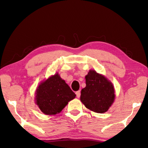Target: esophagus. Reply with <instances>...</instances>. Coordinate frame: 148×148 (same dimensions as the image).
<instances>
[{"instance_id": "1", "label": "esophagus", "mask_w": 148, "mask_h": 148, "mask_svg": "<svg viewBox=\"0 0 148 148\" xmlns=\"http://www.w3.org/2000/svg\"><path fill=\"white\" fill-rule=\"evenodd\" d=\"M76 97H77V98H79L80 95H81V93H80V91H76Z\"/></svg>"}]
</instances>
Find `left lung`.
I'll return each mask as SVG.
<instances>
[{
  "label": "left lung",
  "mask_w": 148,
  "mask_h": 148,
  "mask_svg": "<svg viewBox=\"0 0 148 148\" xmlns=\"http://www.w3.org/2000/svg\"><path fill=\"white\" fill-rule=\"evenodd\" d=\"M86 86L82 89L80 100L87 108L97 113H104L115 99L112 84L101 74L90 71L86 76Z\"/></svg>",
  "instance_id": "obj_1"
}]
</instances>
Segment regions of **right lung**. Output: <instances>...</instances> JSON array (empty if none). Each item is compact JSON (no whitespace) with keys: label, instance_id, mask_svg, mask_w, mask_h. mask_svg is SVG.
Wrapping results in <instances>:
<instances>
[{"label":"right lung","instance_id":"obj_1","mask_svg":"<svg viewBox=\"0 0 148 148\" xmlns=\"http://www.w3.org/2000/svg\"><path fill=\"white\" fill-rule=\"evenodd\" d=\"M36 92V103L46 115L59 113L70 101L76 97L74 92L58 74L40 84Z\"/></svg>","mask_w":148,"mask_h":148}]
</instances>
